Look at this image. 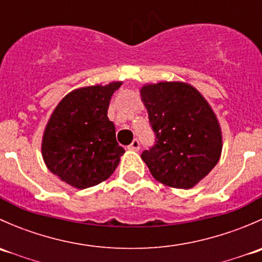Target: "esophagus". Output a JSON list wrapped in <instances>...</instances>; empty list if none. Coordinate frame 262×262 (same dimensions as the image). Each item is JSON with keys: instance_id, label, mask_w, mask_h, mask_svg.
<instances>
[{"instance_id": "1", "label": "esophagus", "mask_w": 262, "mask_h": 262, "mask_svg": "<svg viewBox=\"0 0 262 262\" xmlns=\"http://www.w3.org/2000/svg\"><path fill=\"white\" fill-rule=\"evenodd\" d=\"M128 148H129V149H132V150H138L139 148H141V143H139V139L138 138L134 139V141L132 142L130 144H129Z\"/></svg>"}]
</instances>
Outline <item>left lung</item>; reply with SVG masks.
I'll use <instances>...</instances> for the list:
<instances>
[{"instance_id": "1", "label": "left lung", "mask_w": 262, "mask_h": 262, "mask_svg": "<svg viewBox=\"0 0 262 262\" xmlns=\"http://www.w3.org/2000/svg\"><path fill=\"white\" fill-rule=\"evenodd\" d=\"M155 144L142 152L157 181L190 189L218 163L222 133L216 116L198 90L184 82H160L141 90Z\"/></svg>"}]
</instances>
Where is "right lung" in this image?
Segmentation results:
<instances>
[{
  "label": "right lung",
  "mask_w": 262,
  "mask_h": 262,
  "mask_svg": "<svg viewBox=\"0 0 262 262\" xmlns=\"http://www.w3.org/2000/svg\"><path fill=\"white\" fill-rule=\"evenodd\" d=\"M121 82L89 86L68 94L47 124L41 144L50 172L77 189H87L113 175L124 148L107 118L110 99Z\"/></svg>",
  "instance_id": "1"
}]
</instances>
